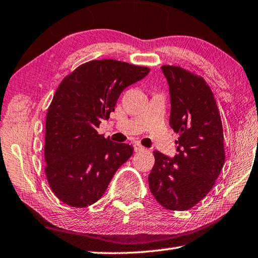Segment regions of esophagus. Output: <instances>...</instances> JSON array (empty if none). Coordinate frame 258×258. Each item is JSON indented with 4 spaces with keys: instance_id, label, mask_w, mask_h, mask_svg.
I'll use <instances>...</instances> for the list:
<instances>
[{
    "instance_id": "1",
    "label": "esophagus",
    "mask_w": 258,
    "mask_h": 258,
    "mask_svg": "<svg viewBox=\"0 0 258 258\" xmlns=\"http://www.w3.org/2000/svg\"><path fill=\"white\" fill-rule=\"evenodd\" d=\"M134 149H135L136 153H140V152H144V150H145V148L143 147V146L139 145V144H135L134 145Z\"/></svg>"
}]
</instances>
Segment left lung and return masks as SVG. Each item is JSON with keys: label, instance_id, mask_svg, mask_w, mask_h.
Listing matches in <instances>:
<instances>
[{"label": "left lung", "instance_id": "1", "mask_svg": "<svg viewBox=\"0 0 258 258\" xmlns=\"http://www.w3.org/2000/svg\"><path fill=\"white\" fill-rule=\"evenodd\" d=\"M171 96L169 125L178 134L172 158L155 150L149 188L168 210H188L210 192L225 163L222 122L215 96L201 76L162 66Z\"/></svg>", "mask_w": 258, "mask_h": 258}]
</instances>
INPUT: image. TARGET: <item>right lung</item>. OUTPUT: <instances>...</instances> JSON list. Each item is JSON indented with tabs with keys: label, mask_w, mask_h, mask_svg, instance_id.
Masks as SVG:
<instances>
[{
	"label": "right lung",
	"mask_w": 258,
	"mask_h": 258,
	"mask_svg": "<svg viewBox=\"0 0 258 258\" xmlns=\"http://www.w3.org/2000/svg\"><path fill=\"white\" fill-rule=\"evenodd\" d=\"M149 71L114 59L91 60L61 81L48 109L45 137L46 176L61 202L93 205L133 155V145L111 142L96 129L114 111L121 92Z\"/></svg>",
	"instance_id": "right-lung-1"
}]
</instances>
